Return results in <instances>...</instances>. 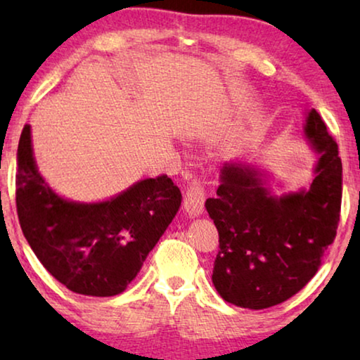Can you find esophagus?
<instances>
[{
	"label": "esophagus",
	"mask_w": 360,
	"mask_h": 360,
	"mask_svg": "<svg viewBox=\"0 0 360 360\" xmlns=\"http://www.w3.org/2000/svg\"><path fill=\"white\" fill-rule=\"evenodd\" d=\"M205 186L201 184L200 179H193L186 186L185 190V198H184V210L185 213L190 216V218H195V216H200L203 213L205 208Z\"/></svg>",
	"instance_id": "1"
}]
</instances>
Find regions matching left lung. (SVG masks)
<instances>
[{
	"label": "left lung",
	"mask_w": 360,
	"mask_h": 360,
	"mask_svg": "<svg viewBox=\"0 0 360 360\" xmlns=\"http://www.w3.org/2000/svg\"><path fill=\"white\" fill-rule=\"evenodd\" d=\"M319 154L309 190L274 196L257 170L226 164L206 211L219 234L213 283L236 307L264 309L292 298L321 265L341 214L342 164L338 144L311 110L304 127Z\"/></svg>",
	"instance_id": "1"
}]
</instances>
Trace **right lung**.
Segmentation results:
<instances>
[{"instance_id": "right-lung-1", "label": "right lung", "mask_w": 360, "mask_h": 360, "mask_svg": "<svg viewBox=\"0 0 360 360\" xmlns=\"http://www.w3.org/2000/svg\"><path fill=\"white\" fill-rule=\"evenodd\" d=\"M181 203L172 179L137 181L101 203H75L37 172L31 126L18 146L16 208L22 234L47 272L72 292L115 297L136 278Z\"/></svg>"}]
</instances>
